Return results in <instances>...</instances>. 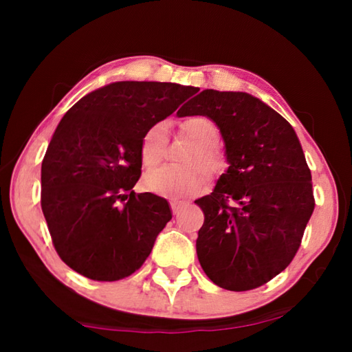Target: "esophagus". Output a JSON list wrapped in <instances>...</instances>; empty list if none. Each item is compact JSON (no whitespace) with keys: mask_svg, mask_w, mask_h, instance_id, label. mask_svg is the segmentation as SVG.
I'll return each instance as SVG.
<instances>
[{"mask_svg":"<svg viewBox=\"0 0 352 352\" xmlns=\"http://www.w3.org/2000/svg\"><path fill=\"white\" fill-rule=\"evenodd\" d=\"M186 205H189L188 200H175V199L170 200V208H172V211H174V214H178L180 208L186 206Z\"/></svg>","mask_w":352,"mask_h":352,"instance_id":"obj_1","label":"esophagus"}]
</instances>
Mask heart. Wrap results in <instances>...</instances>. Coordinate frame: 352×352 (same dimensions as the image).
I'll list each match as a JSON object with an SVG mask.
<instances>
[{"instance_id":"heart-1","label":"heart","mask_w":352,"mask_h":352,"mask_svg":"<svg viewBox=\"0 0 352 352\" xmlns=\"http://www.w3.org/2000/svg\"><path fill=\"white\" fill-rule=\"evenodd\" d=\"M180 132L192 140L197 148L188 158L189 166H200L211 177L222 175L226 169V160L216 146L220 140V130L212 119L206 116H189L180 122ZM168 132L162 122L147 130L141 141V160L147 168L162 162ZM146 188L163 197L180 199L200 194L206 188V177L197 168L175 169L169 166L147 172L144 177Z\"/></svg>"}]
</instances>
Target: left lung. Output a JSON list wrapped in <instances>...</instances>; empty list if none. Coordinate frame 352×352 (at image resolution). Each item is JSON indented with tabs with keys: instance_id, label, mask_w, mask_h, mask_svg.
Here are the masks:
<instances>
[{
	"instance_id": "1",
	"label": "left lung",
	"mask_w": 352,
	"mask_h": 352,
	"mask_svg": "<svg viewBox=\"0 0 352 352\" xmlns=\"http://www.w3.org/2000/svg\"><path fill=\"white\" fill-rule=\"evenodd\" d=\"M217 124L228 169L210 195L195 242L201 269L219 287L243 292L269 283L300 248L314 212L312 175L294 127L243 91L204 90L180 116Z\"/></svg>"
}]
</instances>
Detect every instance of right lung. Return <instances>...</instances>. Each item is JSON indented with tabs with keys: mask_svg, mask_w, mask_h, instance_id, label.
I'll return each instance as SVG.
<instances>
[{
	"mask_svg": "<svg viewBox=\"0 0 352 352\" xmlns=\"http://www.w3.org/2000/svg\"><path fill=\"white\" fill-rule=\"evenodd\" d=\"M197 90L113 82L65 113L41 163V210L71 269L94 281H118L144 264L172 212L164 199L133 190L142 136Z\"/></svg>",
	"mask_w": 352,
	"mask_h": 352,
	"instance_id": "right-lung-1",
	"label": "right lung"
}]
</instances>
